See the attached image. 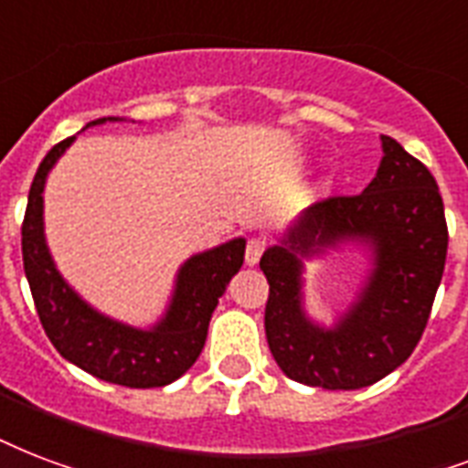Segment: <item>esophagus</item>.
<instances>
[{
    "label": "esophagus",
    "mask_w": 468,
    "mask_h": 468,
    "mask_svg": "<svg viewBox=\"0 0 468 468\" xmlns=\"http://www.w3.org/2000/svg\"><path fill=\"white\" fill-rule=\"evenodd\" d=\"M262 252H265V240H262V238H252V240H248V248H245V265H258L260 258H262Z\"/></svg>",
    "instance_id": "1"
}]
</instances>
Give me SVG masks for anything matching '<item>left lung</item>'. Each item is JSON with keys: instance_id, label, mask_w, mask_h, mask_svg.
Segmentation results:
<instances>
[{"instance_id": "8db88e82", "label": "left lung", "mask_w": 468, "mask_h": 468, "mask_svg": "<svg viewBox=\"0 0 468 468\" xmlns=\"http://www.w3.org/2000/svg\"><path fill=\"white\" fill-rule=\"evenodd\" d=\"M358 196L299 213L265 250V334L282 373L302 385L358 390L408 361L422 336L447 260L437 181L392 137ZM334 251L367 260L359 287L326 324L305 312V267Z\"/></svg>"}]
</instances>
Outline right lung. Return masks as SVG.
Segmentation results:
<instances>
[{"label": "right lung", "instance_id": "right-lung-1", "mask_svg": "<svg viewBox=\"0 0 468 468\" xmlns=\"http://www.w3.org/2000/svg\"><path fill=\"white\" fill-rule=\"evenodd\" d=\"M124 120L127 117H100L83 130ZM73 142L76 137L63 139L41 162L28 191L21 226L24 272L38 319L46 336L68 363L105 383L124 388H162L174 383L201 356L213 309L218 306L228 282L242 267L245 238L220 242L184 260L174 277L169 302L154 324L134 326L107 316L80 297V292L60 274L46 242V181Z\"/></svg>", "mask_w": 468, "mask_h": 468}]
</instances>
